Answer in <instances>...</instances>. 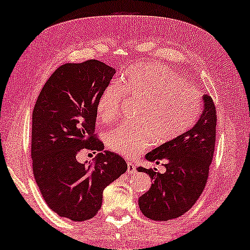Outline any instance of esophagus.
I'll return each mask as SVG.
<instances>
[{
    "instance_id": "esophagus-1",
    "label": "esophagus",
    "mask_w": 250,
    "mask_h": 250,
    "mask_svg": "<svg viewBox=\"0 0 250 250\" xmlns=\"http://www.w3.org/2000/svg\"><path fill=\"white\" fill-rule=\"evenodd\" d=\"M135 170H136L135 164L132 163V162L127 163V173H134Z\"/></svg>"
}]
</instances>
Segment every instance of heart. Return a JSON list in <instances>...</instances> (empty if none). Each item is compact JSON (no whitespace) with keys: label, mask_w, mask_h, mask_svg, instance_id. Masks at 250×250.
Wrapping results in <instances>:
<instances>
[{"label":"heart","mask_w":250,"mask_h":250,"mask_svg":"<svg viewBox=\"0 0 250 250\" xmlns=\"http://www.w3.org/2000/svg\"><path fill=\"white\" fill-rule=\"evenodd\" d=\"M102 91L97 104L98 118L104 124L121 118L125 98L141 100L135 123L111 129L107 145L112 151L135 157L157 142L175 140L189 131L203 111L199 91L188 85L182 75L166 64L146 62L126 69Z\"/></svg>","instance_id":"b5f03b06"}]
</instances>
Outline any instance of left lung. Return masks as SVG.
Listing matches in <instances>:
<instances>
[{"mask_svg": "<svg viewBox=\"0 0 250 250\" xmlns=\"http://www.w3.org/2000/svg\"><path fill=\"white\" fill-rule=\"evenodd\" d=\"M204 102L203 114L192 128L146 155L148 162L163 163L165 173L138 167L153 182L139 199L143 215L153 221H168L187 213L206 186L215 150L217 116L209 95H204Z\"/></svg>", "mask_w": 250, "mask_h": 250, "instance_id": "1", "label": "left lung"}]
</instances>
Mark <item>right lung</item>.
Instances as JSON below:
<instances>
[{
  "label": "right lung",
  "mask_w": 250,
  "mask_h": 250,
  "mask_svg": "<svg viewBox=\"0 0 250 250\" xmlns=\"http://www.w3.org/2000/svg\"><path fill=\"white\" fill-rule=\"evenodd\" d=\"M116 70L99 60L64 63L51 75L37 98L32 121V160L37 187L47 206L61 217H94L102 192L127 169L123 157L102 151L95 133L97 104ZM83 149L99 151L82 164Z\"/></svg>",
  "instance_id": "1"
}]
</instances>
